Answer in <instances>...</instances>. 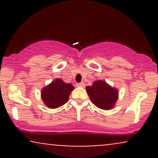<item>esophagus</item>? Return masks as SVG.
Here are the masks:
<instances>
[{
    "instance_id": "34e87169",
    "label": "esophagus",
    "mask_w": 158,
    "mask_h": 158,
    "mask_svg": "<svg viewBox=\"0 0 158 158\" xmlns=\"http://www.w3.org/2000/svg\"><path fill=\"white\" fill-rule=\"evenodd\" d=\"M76 86L77 87H85V84L83 82H80V83H77L76 84Z\"/></svg>"
}]
</instances>
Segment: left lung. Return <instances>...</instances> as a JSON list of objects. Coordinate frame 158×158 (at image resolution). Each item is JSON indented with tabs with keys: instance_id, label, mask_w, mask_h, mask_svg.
Instances as JSON below:
<instances>
[{
	"instance_id": "1",
	"label": "left lung",
	"mask_w": 158,
	"mask_h": 158,
	"mask_svg": "<svg viewBox=\"0 0 158 158\" xmlns=\"http://www.w3.org/2000/svg\"><path fill=\"white\" fill-rule=\"evenodd\" d=\"M86 92L91 102L103 110L113 109L119 97L118 90L104 80L94 81L91 86L86 87Z\"/></svg>"
}]
</instances>
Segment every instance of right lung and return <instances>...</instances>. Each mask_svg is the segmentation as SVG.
<instances>
[{
	"label": "right lung",
	"mask_w": 158,
	"mask_h": 158,
	"mask_svg": "<svg viewBox=\"0 0 158 158\" xmlns=\"http://www.w3.org/2000/svg\"><path fill=\"white\" fill-rule=\"evenodd\" d=\"M74 89L73 85L65 83L62 79L56 78L41 90V97L49 108H57L68 101L70 94Z\"/></svg>",
	"instance_id": "add662e5"
}]
</instances>
